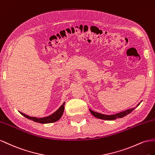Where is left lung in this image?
I'll return each mask as SVG.
<instances>
[{
    "label": "left lung",
    "instance_id": "8db88e82",
    "mask_svg": "<svg viewBox=\"0 0 155 155\" xmlns=\"http://www.w3.org/2000/svg\"><path fill=\"white\" fill-rule=\"evenodd\" d=\"M140 104V103L138 104V105L136 106V107H138ZM134 109H135V108L128 109L127 110H125V111L119 112V113H117L116 114H114V115H105V114H100L98 112H95L94 111H92L91 109H90V111L93 116L97 118H99L101 119H104V120H114V119H116L117 118H121V117H125V116H127V115H128L133 111Z\"/></svg>",
    "mask_w": 155,
    "mask_h": 155
}]
</instances>
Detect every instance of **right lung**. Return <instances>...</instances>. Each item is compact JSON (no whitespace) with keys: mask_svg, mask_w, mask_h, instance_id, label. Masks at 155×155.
Returning a JSON list of instances; mask_svg holds the SVG:
<instances>
[{"mask_svg":"<svg viewBox=\"0 0 155 155\" xmlns=\"http://www.w3.org/2000/svg\"><path fill=\"white\" fill-rule=\"evenodd\" d=\"M64 105H65V102L58 110H56L54 113H53L51 115V116H48L45 117L38 118L36 117H30V116H27V115H26L21 112H19V113L21 115H23V116H25V117H26L28 119H30V120H32L35 122L39 123H44V124H45V123H54V122L58 121L59 119L61 118V117L62 116V115L64 114V108H65Z\"/></svg>","mask_w":155,"mask_h":155,"instance_id":"obj_1","label":"right lung"}]
</instances>
